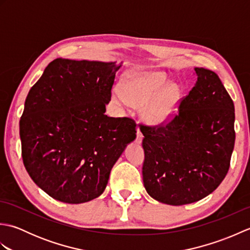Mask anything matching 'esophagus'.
Masks as SVG:
<instances>
[{
  "instance_id": "obj_1",
  "label": "esophagus",
  "mask_w": 250,
  "mask_h": 250,
  "mask_svg": "<svg viewBox=\"0 0 250 250\" xmlns=\"http://www.w3.org/2000/svg\"><path fill=\"white\" fill-rule=\"evenodd\" d=\"M143 137H144V135H143V133L141 132L140 128H137V132H136V139H135V142L137 143V144H141L142 141H143Z\"/></svg>"
}]
</instances>
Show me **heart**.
Wrapping results in <instances>:
<instances>
[{"label": "heart", "instance_id": "b5f03b06", "mask_svg": "<svg viewBox=\"0 0 250 250\" xmlns=\"http://www.w3.org/2000/svg\"><path fill=\"white\" fill-rule=\"evenodd\" d=\"M122 93L113 94L117 104L141 106L150 100L145 108V118L151 125H161L178 114L182 104V90L177 84H168L163 72H142L121 84Z\"/></svg>", "mask_w": 250, "mask_h": 250}]
</instances>
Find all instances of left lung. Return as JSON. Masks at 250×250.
<instances>
[{"label": "left lung", "instance_id": "1", "mask_svg": "<svg viewBox=\"0 0 250 250\" xmlns=\"http://www.w3.org/2000/svg\"><path fill=\"white\" fill-rule=\"evenodd\" d=\"M195 86L166 124L140 125L143 182L151 198L169 205L200 201L229 171L235 142L234 104L218 75L195 67Z\"/></svg>", "mask_w": 250, "mask_h": 250}]
</instances>
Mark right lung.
Wrapping results in <instances>:
<instances>
[{
	"label": "right lung",
	"instance_id": "add662e5",
	"mask_svg": "<svg viewBox=\"0 0 250 250\" xmlns=\"http://www.w3.org/2000/svg\"><path fill=\"white\" fill-rule=\"evenodd\" d=\"M115 62L56 59L31 88L20 118L26 172L58 201L84 203L104 192L111 167L136 137L128 117H108Z\"/></svg>",
	"mask_w": 250,
	"mask_h": 250
}]
</instances>
